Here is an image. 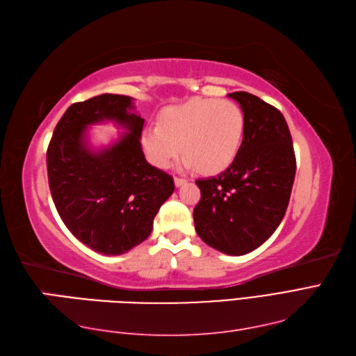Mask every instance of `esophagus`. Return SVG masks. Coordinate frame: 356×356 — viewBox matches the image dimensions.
I'll list each match as a JSON object with an SVG mask.
<instances>
[{
    "label": "esophagus",
    "instance_id": "34e87169",
    "mask_svg": "<svg viewBox=\"0 0 356 356\" xmlns=\"http://www.w3.org/2000/svg\"><path fill=\"white\" fill-rule=\"evenodd\" d=\"M173 181H175V186L177 187H181V186L187 183V179L186 178H181V177H175V179H173Z\"/></svg>",
    "mask_w": 356,
    "mask_h": 356
}]
</instances>
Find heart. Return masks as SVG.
Listing matches in <instances>:
<instances>
[{"label": "heart", "mask_w": 356, "mask_h": 356, "mask_svg": "<svg viewBox=\"0 0 356 356\" xmlns=\"http://www.w3.org/2000/svg\"><path fill=\"white\" fill-rule=\"evenodd\" d=\"M245 128V113L237 102L193 98L163 110L159 127L145 129L143 146L159 168L169 166L181 146L186 168L218 173L237 157Z\"/></svg>", "instance_id": "obj_1"}]
</instances>
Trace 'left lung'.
I'll list each match as a JSON object with an SVG mask.
<instances>
[{"mask_svg":"<svg viewBox=\"0 0 356 356\" xmlns=\"http://www.w3.org/2000/svg\"><path fill=\"white\" fill-rule=\"evenodd\" d=\"M246 118L237 157L218 177L197 179L195 229L208 246L245 255L272 236L287 211L296 175L293 140L282 113L248 92L229 93Z\"/></svg>","mask_w":356,"mask_h":356,"instance_id":"left-lung-1","label":"left lung"}]
</instances>
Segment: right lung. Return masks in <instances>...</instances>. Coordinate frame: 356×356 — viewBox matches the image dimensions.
Returning <instances> with one entry per match:
<instances>
[{"instance_id": "right-lung-1", "label": "right lung", "mask_w": 356, "mask_h": 356, "mask_svg": "<svg viewBox=\"0 0 356 356\" xmlns=\"http://www.w3.org/2000/svg\"><path fill=\"white\" fill-rule=\"evenodd\" d=\"M133 98L104 93L69 107L47 151L48 183L66 228L104 255H120L149 237L155 214L173 193L169 173L146 161L140 136L145 119ZM111 120L127 134L93 152L87 127Z\"/></svg>"}]
</instances>
